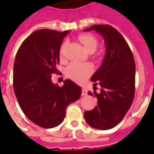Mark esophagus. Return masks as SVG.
Instances as JSON below:
<instances>
[{
  "label": "esophagus",
  "instance_id": "obj_1",
  "mask_svg": "<svg viewBox=\"0 0 154 154\" xmlns=\"http://www.w3.org/2000/svg\"><path fill=\"white\" fill-rule=\"evenodd\" d=\"M87 94H88V90H87L85 88H83V89H82V96H85V95H87Z\"/></svg>",
  "mask_w": 154,
  "mask_h": 154
}]
</instances>
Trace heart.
<instances>
[{"instance_id":"heart-1","label":"heart","mask_w":154,"mask_h":154,"mask_svg":"<svg viewBox=\"0 0 154 154\" xmlns=\"http://www.w3.org/2000/svg\"><path fill=\"white\" fill-rule=\"evenodd\" d=\"M78 40L83 45V46L87 52L94 53L98 45V41L94 35L89 33H83L78 37ZM65 48V44L61 45L60 53L62 54ZM66 76L72 81L77 83H82L89 77L92 72L91 65L89 64L72 62L66 69Z\"/></svg>"}]
</instances>
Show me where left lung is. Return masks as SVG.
Returning <instances> with one entry per match:
<instances>
[{
  "instance_id": "1",
  "label": "left lung",
  "mask_w": 154,
  "mask_h": 154,
  "mask_svg": "<svg viewBox=\"0 0 154 154\" xmlns=\"http://www.w3.org/2000/svg\"><path fill=\"white\" fill-rule=\"evenodd\" d=\"M91 30L104 37L105 55L101 65L91 77L95 86L101 85V93H88L96 96L97 105L85 111L84 117L93 128L105 130L122 122L133 103L135 61L129 45L116 29L109 25H94L85 31Z\"/></svg>"
}]
</instances>
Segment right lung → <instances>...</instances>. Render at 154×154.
I'll return each instance as SVG.
<instances>
[{"label": "right lung", "mask_w": 154, "mask_h": 154, "mask_svg": "<svg viewBox=\"0 0 154 154\" xmlns=\"http://www.w3.org/2000/svg\"><path fill=\"white\" fill-rule=\"evenodd\" d=\"M69 31L40 29L23 42L13 65V89L25 115L42 128L59 125L66 108L77 101L82 88L66 79L63 86L53 84L52 73H57L59 53Z\"/></svg>", "instance_id": "1"}]
</instances>
